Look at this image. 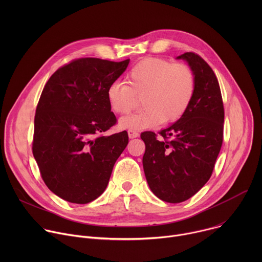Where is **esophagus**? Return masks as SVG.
Here are the masks:
<instances>
[{"mask_svg": "<svg viewBox=\"0 0 262 262\" xmlns=\"http://www.w3.org/2000/svg\"><path fill=\"white\" fill-rule=\"evenodd\" d=\"M138 136H139V133H138V132H136V130H134V129H129V130H128V137H129V139L137 138Z\"/></svg>", "mask_w": 262, "mask_h": 262, "instance_id": "esophagus-1", "label": "esophagus"}]
</instances>
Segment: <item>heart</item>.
<instances>
[{
    "mask_svg": "<svg viewBox=\"0 0 262 262\" xmlns=\"http://www.w3.org/2000/svg\"><path fill=\"white\" fill-rule=\"evenodd\" d=\"M129 86L114 82L106 90L111 110L125 115L142 97L144 108L122 118L121 128L144 129L160 123L177 121L188 110L195 91L192 69L183 63L147 58L137 63L127 73Z\"/></svg>",
    "mask_w": 262,
    "mask_h": 262,
    "instance_id": "b5f03b06",
    "label": "heart"
}]
</instances>
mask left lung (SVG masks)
Segmentation results:
<instances>
[{"label": "left lung", "instance_id": "1", "mask_svg": "<svg viewBox=\"0 0 262 262\" xmlns=\"http://www.w3.org/2000/svg\"><path fill=\"white\" fill-rule=\"evenodd\" d=\"M189 63L195 91L185 113L159 134L144 132V173L149 188L163 201L179 203L194 196L210 178L223 143L224 105L213 70L197 54L177 57Z\"/></svg>", "mask_w": 262, "mask_h": 262}]
</instances>
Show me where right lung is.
I'll list each match as a JSON object with an SVG mask.
<instances>
[{
    "label": "right lung",
    "mask_w": 262,
    "mask_h": 262,
    "mask_svg": "<svg viewBox=\"0 0 262 262\" xmlns=\"http://www.w3.org/2000/svg\"><path fill=\"white\" fill-rule=\"evenodd\" d=\"M129 59L81 58L60 67L46 84L34 119L32 150L41 177L58 197L77 204L98 198L128 143L127 133H103L116 124L107 87Z\"/></svg>",
    "instance_id": "1"
}]
</instances>
